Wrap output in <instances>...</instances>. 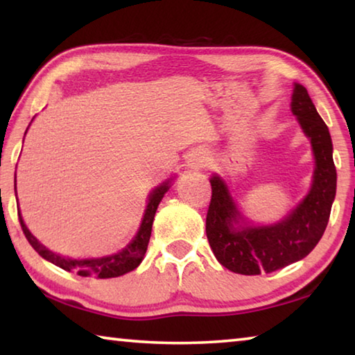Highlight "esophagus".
<instances>
[{
    "label": "esophagus",
    "instance_id": "1",
    "mask_svg": "<svg viewBox=\"0 0 355 355\" xmlns=\"http://www.w3.org/2000/svg\"><path fill=\"white\" fill-rule=\"evenodd\" d=\"M189 166H191V169H200V167L205 166V159H203L202 155L197 153L189 159Z\"/></svg>",
    "mask_w": 355,
    "mask_h": 355
}]
</instances>
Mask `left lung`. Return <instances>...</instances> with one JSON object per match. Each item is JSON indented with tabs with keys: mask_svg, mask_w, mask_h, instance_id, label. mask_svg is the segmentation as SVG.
<instances>
[{
	"mask_svg": "<svg viewBox=\"0 0 355 355\" xmlns=\"http://www.w3.org/2000/svg\"><path fill=\"white\" fill-rule=\"evenodd\" d=\"M291 111L313 147L316 169L313 186L304 202L279 224L235 230L238 211L230 192L219 177H213L211 200L207 213V238L218 261L243 275L274 272L307 257L320 243L336 191L332 139L311 101L307 89L294 84Z\"/></svg>",
	"mask_w": 355,
	"mask_h": 355,
	"instance_id": "8db88e82",
	"label": "left lung"
}]
</instances>
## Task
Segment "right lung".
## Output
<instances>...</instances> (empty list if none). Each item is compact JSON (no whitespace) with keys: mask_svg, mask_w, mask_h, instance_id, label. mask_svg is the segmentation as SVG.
I'll use <instances>...</instances> for the list:
<instances>
[{"mask_svg":"<svg viewBox=\"0 0 355 355\" xmlns=\"http://www.w3.org/2000/svg\"><path fill=\"white\" fill-rule=\"evenodd\" d=\"M169 186H171L169 182H164L156 186L148 197V205L146 209V214H144L139 232H137V235L133 238V241H131L128 245H125L122 250H119L116 254L107 255V257L87 258V260H71V258H64L61 255L53 254V252L48 250L45 245H42L37 239L31 235V232L28 230L25 222H23L21 216L19 213L20 225L29 244L34 248V250L37 252L40 257H44L45 260L51 261L59 268H62L64 271H69V272L75 271L78 275H81V277H95V279L119 277V275L127 274L139 266L144 255H146L150 235H152V224L155 219L156 208H158L159 202L164 197L167 189H169Z\"/></svg>","mask_w":355,"mask_h":355,"instance_id":"1","label":"right lung"}]
</instances>
